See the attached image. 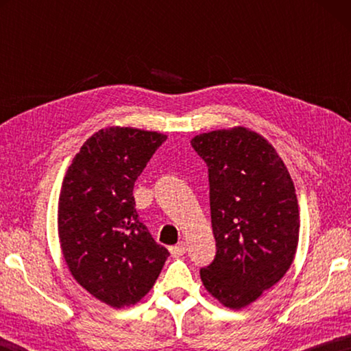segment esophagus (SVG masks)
I'll use <instances>...</instances> for the list:
<instances>
[{
	"label": "esophagus",
	"mask_w": 351,
	"mask_h": 351,
	"mask_svg": "<svg viewBox=\"0 0 351 351\" xmlns=\"http://www.w3.org/2000/svg\"><path fill=\"white\" fill-rule=\"evenodd\" d=\"M170 252H171V255H173V257H181V255H184V254L187 252L186 241H180L176 246H171L170 247Z\"/></svg>",
	"instance_id": "1"
}]
</instances>
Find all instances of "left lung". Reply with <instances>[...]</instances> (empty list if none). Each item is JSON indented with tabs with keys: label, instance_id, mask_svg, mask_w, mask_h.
<instances>
[{
	"label": "left lung",
	"instance_id": "left-lung-1",
	"mask_svg": "<svg viewBox=\"0 0 351 351\" xmlns=\"http://www.w3.org/2000/svg\"><path fill=\"white\" fill-rule=\"evenodd\" d=\"M209 173L217 254L201 268L206 289L240 310L280 280L299 243V206L276 148L246 128L192 139Z\"/></svg>",
	"mask_w": 351,
	"mask_h": 351
}]
</instances>
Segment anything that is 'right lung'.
<instances>
[{
  "label": "right lung",
  "instance_id": "obj_1",
  "mask_svg": "<svg viewBox=\"0 0 351 351\" xmlns=\"http://www.w3.org/2000/svg\"><path fill=\"white\" fill-rule=\"evenodd\" d=\"M167 136L110 127L93 134L64 175L58 237L71 274L114 308L139 302L161 272L169 251L139 221L134 182Z\"/></svg>",
  "mask_w": 351,
  "mask_h": 351
}]
</instances>
